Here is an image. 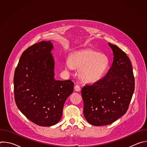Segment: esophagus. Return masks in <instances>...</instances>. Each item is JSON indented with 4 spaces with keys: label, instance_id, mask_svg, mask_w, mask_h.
<instances>
[{
    "label": "esophagus",
    "instance_id": "1",
    "mask_svg": "<svg viewBox=\"0 0 147 147\" xmlns=\"http://www.w3.org/2000/svg\"><path fill=\"white\" fill-rule=\"evenodd\" d=\"M74 90L76 91H77V92H79L81 91V88L80 87L78 86V85H76L74 86Z\"/></svg>",
    "mask_w": 147,
    "mask_h": 147
}]
</instances>
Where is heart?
Returning <instances> with one entry per match:
<instances>
[{
    "mask_svg": "<svg viewBox=\"0 0 147 147\" xmlns=\"http://www.w3.org/2000/svg\"><path fill=\"white\" fill-rule=\"evenodd\" d=\"M110 64L109 57L91 48L74 52L65 63V68L79 69V77L88 83L97 82L107 72Z\"/></svg>",
    "mask_w": 147,
    "mask_h": 147,
    "instance_id": "1",
    "label": "heart"
}]
</instances>
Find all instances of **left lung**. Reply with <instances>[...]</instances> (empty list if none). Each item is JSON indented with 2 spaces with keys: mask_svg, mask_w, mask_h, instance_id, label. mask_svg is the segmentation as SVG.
I'll return each mask as SVG.
<instances>
[{
  "mask_svg": "<svg viewBox=\"0 0 147 147\" xmlns=\"http://www.w3.org/2000/svg\"><path fill=\"white\" fill-rule=\"evenodd\" d=\"M113 53L108 73L81 90L84 115L94 125H105L126 113L134 91L135 81L129 57L116 45L108 44Z\"/></svg>",
  "mask_w": 147,
  "mask_h": 147,
  "instance_id": "obj_1",
  "label": "left lung"
}]
</instances>
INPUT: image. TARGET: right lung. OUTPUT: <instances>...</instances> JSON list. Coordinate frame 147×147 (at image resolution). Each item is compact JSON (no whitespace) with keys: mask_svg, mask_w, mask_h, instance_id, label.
I'll return each mask as SVG.
<instances>
[{"mask_svg":"<svg viewBox=\"0 0 147 147\" xmlns=\"http://www.w3.org/2000/svg\"><path fill=\"white\" fill-rule=\"evenodd\" d=\"M53 48L50 40L27 48L20 58L14 76L17 108L40 126H52L60 121L65 102L74 89L70 80H55Z\"/></svg>","mask_w":147,"mask_h":147,"instance_id":"add662e5","label":"right lung"}]
</instances>
